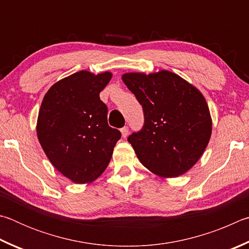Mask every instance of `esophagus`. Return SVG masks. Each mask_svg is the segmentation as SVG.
Wrapping results in <instances>:
<instances>
[{
	"mask_svg": "<svg viewBox=\"0 0 249 249\" xmlns=\"http://www.w3.org/2000/svg\"><path fill=\"white\" fill-rule=\"evenodd\" d=\"M121 136L122 138H127L128 137V133H129V128L128 127H124L121 130Z\"/></svg>",
	"mask_w": 249,
	"mask_h": 249,
	"instance_id": "obj_1",
	"label": "esophagus"
}]
</instances>
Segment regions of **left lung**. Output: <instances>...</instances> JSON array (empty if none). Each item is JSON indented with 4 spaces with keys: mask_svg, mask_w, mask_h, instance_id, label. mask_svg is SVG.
Returning a JSON list of instances; mask_svg holds the SVG:
<instances>
[{
    "mask_svg": "<svg viewBox=\"0 0 249 249\" xmlns=\"http://www.w3.org/2000/svg\"><path fill=\"white\" fill-rule=\"evenodd\" d=\"M121 78L144 112L142 130L128 138L139 160L159 177L184 175L211 138L212 119L204 96L167 70L129 72Z\"/></svg>",
    "mask_w": 249,
    "mask_h": 249,
    "instance_id": "8db88e82",
    "label": "left lung"
}]
</instances>
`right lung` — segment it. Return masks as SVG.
Here are the masks:
<instances>
[{"label":"right lung","instance_id":"1","mask_svg":"<svg viewBox=\"0 0 249 249\" xmlns=\"http://www.w3.org/2000/svg\"><path fill=\"white\" fill-rule=\"evenodd\" d=\"M111 77L109 71L71 74L50 87L39 109V143L50 163L75 184L102 175L121 137L108 125V109L99 98Z\"/></svg>","mask_w":249,"mask_h":249}]
</instances>
